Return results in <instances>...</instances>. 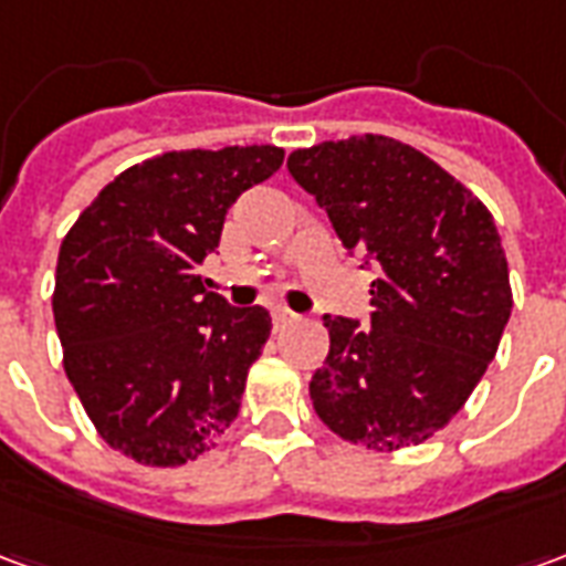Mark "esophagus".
Instances as JSON below:
<instances>
[{"label": "esophagus", "mask_w": 566, "mask_h": 566, "mask_svg": "<svg viewBox=\"0 0 566 566\" xmlns=\"http://www.w3.org/2000/svg\"><path fill=\"white\" fill-rule=\"evenodd\" d=\"M272 321H275V327H291V324H296V321H300V315H296V312H291V308L275 306L272 308Z\"/></svg>", "instance_id": "1"}]
</instances>
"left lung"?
<instances>
[{
	"label": "left lung",
	"mask_w": 566,
	"mask_h": 566,
	"mask_svg": "<svg viewBox=\"0 0 566 566\" xmlns=\"http://www.w3.org/2000/svg\"><path fill=\"white\" fill-rule=\"evenodd\" d=\"M287 172L327 211L345 251L379 272L369 327L324 318L331 352L308 385L312 406L364 449L421 446L461 412L510 321L494 218L439 163L388 136L296 148Z\"/></svg>",
	"instance_id": "obj_1"
}]
</instances>
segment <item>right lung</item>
I'll use <instances>...</instances> for the list:
<instances>
[{
    "instance_id": "right-lung-1",
    "label": "right lung",
    "mask_w": 566,
    "mask_h": 566,
    "mask_svg": "<svg viewBox=\"0 0 566 566\" xmlns=\"http://www.w3.org/2000/svg\"><path fill=\"white\" fill-rule=\"evenodd\" d=\"M284 160L275 145L166 150L99 190L60 245L54 324L96 433L145 467L218 446L270 339L263 306L233 308L199 275L239 193Z\"/></svg>"
}]
</instances>
